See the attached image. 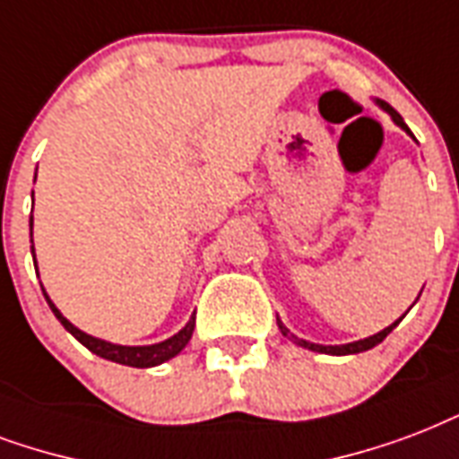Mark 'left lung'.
Returning a JSON list of instances; mask_svg holds the SVG:
<instances>
[{"instance_id": "8db88e82", "label": "left lung", "mask_w": 459, "mask_h": 459, "mask_svg": "<svg viewBox=\"0 0 459 459\" xmlns=\"http://www.w3.org/2000/svg\"><path fill=\"white\" fill-rule=\"evenodd\" d=\"M376 103L380 105V108H383L385 113L393 117V122H394V125H397V127L404 129V132H407V134L411 136V139H414V134H411V129H409L407 125H404V120H402V115L397 113L394 108H390V105L385 103V100H376ZM402 317H404V315H402ZM402 317H400V320H402ZM400 320H397V323H400ZM276 323H279V330H281V334L291 339L293 344L303 346V349H310V351H317V354H332V356H349V354H361V351H368V349H373V346H376V344H380V342H383V339L387 337V334H390V332H393L394 327H397V323H393V325H390V327H385V330H380V332H377V334H373V337L359 339V342H349V344L325 346V344H313V342H306V339H299V337H296V334H291V330H289V327H286V325L281 323V320H276Z\"/></svg>"}]
</instances>
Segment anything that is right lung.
Returning <instances> with one entry per match:
<instances>
[{
  "label": "right lung",
  "mask_w": 459,
  "mask_h": 459,
  "mask_svg": "<svg viewBox=\"0 0 459 459\" xmlns=\"http://www.w3.org/2000/svg\"><path fill=\"white\" fill-rule=\"evenodd\" d=\"M30 238H33V216H30ZM30 253H33V264H35V247H30ZM45 300H48V306L55 313L62 327H65L72 337H76L82 342L89 351H93L100 359H108V361L122 363V366H132V368H153V366H160V363L170 361L173 356H178L183 351L187 342L192 339V332H195V315H192L187 325H185L183 330L173 334V337L163 339L159 344H146V346H125V344H113V342H105V339L91 337L86 332H82L76 325H72L66 320L65 315L59 313V307L55 306L48 296V291L43 289Z\"/></svg>",
  "instance_id": "right-lung-1"
}]
</instances>
